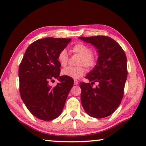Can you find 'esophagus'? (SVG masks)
<instances>
[{
	"label": "esophagus",
	"instance_id": "obj_1",
	"mask_svg": "<svg viewBox=\"0 0 146 146\" xmlns=\"http://www.w3.org/2000/svg\"><path fill=\"white\" fill-rule=\"evenodd\" d=\"M78 80H74V85H78Z\"/></svg>",
	"mask_w": 146,
	"mask_h": 146
}]
</instances>
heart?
<instances>
[{
	"mask_svg": "<svg viewBox=\"0 0 146 146\" xmlns=\"http://www.w3.org/2000/svg\"><path fill=\"white\" fill-rule=\"evenodd\" d=\"M71 51L73 52L78 54L81 56L80 58L78 64L82 65L78 67L69 66L62 70V75L66 76L72 78H79L84 75L86 72V69L83 65L88 68H92L94 67L97 61L95 55L92 52L91 49L88 46L83 44V43H78L73 46ZM58 61L61 66L65 67L68 62V55L67 51L65 49H62L58 54Z\"/></svg>",
	"mask_w": 146,
	"mask_h": 146,
	"instance_id": "obj_1",
	"label": "heart"
}]
</instances>
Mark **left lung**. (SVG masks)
<instances>
[{
	"label": "left lung",
	"instance_id": "obj_1",
	"mask_svg": "<svg viewBox=\"0 0 146 146\" xmlns=\"http://www.w3.org/2000/svg\"><path fill=\"white\" fill-rule=\"evenodd\" d=\"M97 49V64L85 78L91 83L80 82L81 102L90 116L102 119L112 114L122 100L127 78V58L124 51L110 37H80ZM95 82L98 85L94 88Z\"/></svg>",
	"mask_w": 146,
	"mask_h": 146
}]
</instances>
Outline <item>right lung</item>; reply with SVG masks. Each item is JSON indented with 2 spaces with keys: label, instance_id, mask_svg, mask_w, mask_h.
<instances>
[{
  "label": "right lung",
  "instance_id": "right-lung-1",
  "mask_svg": "<svg viewBox=\"0 0 146 146\" xmlns=\"http://www.w3.org/2000/svg\"><path fill=\"white\" fill-rule=\"evenodd\" d=\"M71 38H46L27 48L19 68V92L27 109L34 116L45 121L60 115L73 80L60 76L58 54L66 47ZM60 82L54 88L50 82Z\"/></svg>",
  "mask_w": 146,
  "mask_h": 146
}]
</instances>
